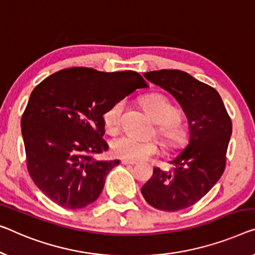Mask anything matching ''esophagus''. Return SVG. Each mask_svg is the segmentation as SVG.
<instances>
[{
    "label": "esophagus",
    "instance_id": "obj_1",
    "mask_svg": "<svg viewBox=\"0 0 255 255\" xmlns=\"http://www.w3.org/2000/svg\"><path fill=\"white\" fill-rule=\"evenodd\" d=\"M121 164H123V165L134 166V165H136V162L135 161H128V160H125V159H123V160H121Z\"/></svg>",
    "mask_w": 255,
    "mask_h": 255
}]
</instances>
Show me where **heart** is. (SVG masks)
<instances>
[{
	"mask_svg": "<svg viewBox=\"0 0 255 255\" xmlns=\"http://www.w3.org/2000/svg\"><path fill=\"white\" fill-rule=\"evenodd\" d=\"M142 105L154 123L158 124L157 132L167 151L177 152L187 145L189 132L178 120L180 112L168 98L161 94H152L143 98ZM123 110L124 102L119 101L104 112V127L110 134L116 132L119 128ZM111 149L118 158L128 161H140L157 154L159 144L157 140H138L130 136H120L112 140Z\"/></svg>",
	"mask_w": 255,
	"mask_h": 255,
	"instance_id": "1",
	"label": "heart"
}]
</instances>
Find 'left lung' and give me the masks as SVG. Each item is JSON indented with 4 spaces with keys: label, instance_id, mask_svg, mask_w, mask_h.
I'll list each match as a JSON object with an SVG mask.
<instances>
[{
    "label": "left lung",
    "instance_id": "obj_1",
    "mask_svg": "<svg viewBox=\"0 0 255 255\" xmlns=\"http://www.w3.org/2000/svg\"><path fill=\"white\" fill-rule=\"evenodd\" d=\"M175 97L187 116L189 144L174 158L173 170L158 167L140 191L152 207L176 212L199 201L222 176L233 124L218 91L180 70L144 73Z\"/></svg>",
    "mask_w": 255,
    "mask_h": 255
}]
</instances>
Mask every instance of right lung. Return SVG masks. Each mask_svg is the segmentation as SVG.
Listing matches in <instances>:
<instances>
[{
	"label": "right lung",
	"instance_id": "1",
	"mask_svg": "<svg viewBox=\"0 0 255 255\" xmlns=\"http://www.w3.org/2000/svg\"><path fill=\"white\" fill-rule=\"evenodd\" d=\"M147 85L137 72L72 67L56 72L30 94L21 117L29 176L49 199L67 210L94 203L119 160H97L108 151L103 115Z\"/></svg>",
	"mask_w": 255,
	"mask_h": 255
}]
</instances>
